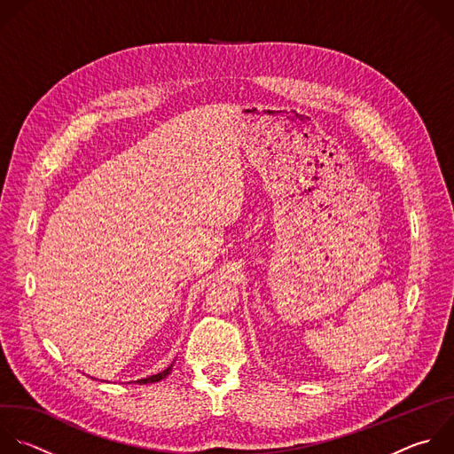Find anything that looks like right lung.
Masks as SVG:
<instances>
[{
  "label": "right lung",
  "instance_id": "add662e5",
  "mask_svg": "<svg viewBox=\"0 0 454 454\" xmlns=\"http://www.w3.org/2000/svg\"><path fill=\"white\" fill-rule=\"evenodd\" d=\"M171 371H173V364L166 369V371H162V372H159V374H155V376H149V378H144V380H138L137 383H140V385H144V383H155V381H160V380H164L168 374H171Z\"/></svg>",
  "mask_w": 454,
  "mask_h": 454
}]
</instances>
